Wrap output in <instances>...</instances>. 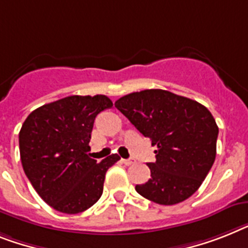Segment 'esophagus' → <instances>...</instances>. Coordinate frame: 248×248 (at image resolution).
I'll return each mask as SVG.
<instances>
[{
    "label": "esophagus",
    "mask_w": 248,
    "mask_h": 248,
    "mask_svg": "<svg viewBox=\"0 0 248 248\" xmlns=\"http://www.w3.org/2000/svg\"><path fill=\"white\" fill-rule=\"evenodd\" d=\"M120 161H122V163H124L125 166H130V165H133V163L136 162V159H134V158H126V159L122 158Z\"/></svg>",
    "instance_id": "obj_1"
}]
</instances>
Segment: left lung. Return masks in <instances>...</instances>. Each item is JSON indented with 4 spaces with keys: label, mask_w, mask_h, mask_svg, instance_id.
Listing matches in <instances>:
<instances>
[{
    "label": "left lung",
    "mask_w": 248,
    "mask_h": 248,
    "mask_svg": "<svg viewBox=\"0 0 248 248\" xmlns=\"http://www.w3.org/2000/svg\"><path fill=\"white\" fill-rule=\"evenodd\" d=\"M115 108L157 146L149 162L151 179L137 193L161 205H173L193 195L212 169L218 125L198 101L166 90H144L123 96Z\"/></svg>",
    "instance_id": "obj_1"
}]
</instances>
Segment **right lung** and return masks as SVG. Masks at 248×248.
I'll use <instances>...</instances> for the list:
<instances>
[{"label":"right lung","instance_id":"obj_1","mask_svg":"<svg viewBox=\"0 0 248 248\" xmlns=\"http://www.w3.org/2000/svg\"><path fill=\"white\" fill-rule=\"evenodd\" d=\"M111 106L105 95L68 96L35 109L22 124V169L53 209L77 214L102 195L106 171L120 157L111 155L97 163L89 155V143L95 118Z\"/></svg>","mask_w":248,"mask_h":248}]
</instances>
